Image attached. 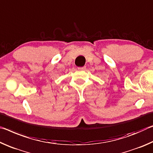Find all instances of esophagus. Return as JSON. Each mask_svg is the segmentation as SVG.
I'll list each match as a JSON object with an SVG mask.
<instances>
[{"mask_svg":"<svg viewBox=\"0 0 153 153\" xmlns=\"http://www.w3.org/2000/svg\"><path fill=\"white\" fill-rule=\"evenodd\" d=\"M78 69L79 71H85V70L86 69V67L85 66H83V67H79Z\"/></svg>","mask_w":153,"mask_h":153,"instance_id":"esophagus-1","label":"esophagus"}]
</instances>
